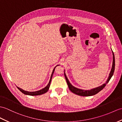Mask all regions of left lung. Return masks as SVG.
<instances>
[{"instance_id": "8db88e82", "label": "left lung", "mask_w": 122, "mask_h": 122, "mask_svg": "<svg viewBox=\"0 0 122 122\" xmlns=\"http://www.w3.org/2000/svg\"><path fill=\"white\" fill-rule=\"evenodd\" d=\"M112 55H113V63H112V69H111V71H110L108 78H107V81L106 82V83L102 84V85H101L100 86L95 88H93V89H92L90 90H83V89H81L77 88L73 86L70 83L69 80L67 79V78L66 77V73H65V70H64L65 78H66V81L68 87H69V89L71 90V91L73 93H75V94L81 96H92L97 94V93L100 92L101 90H102L104 88V87L106 86V85L108 83V82L110 80V79L111 78L112 76L113 75V73H114V72L115 57H114V53H113L112 50Z\"/></svg>"}]
</instances>
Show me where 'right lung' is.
<instances>
[{"instance_id":"obj_1","label":"right lung","mask_w":122,"mask_h":122,"mask_svg":"<svg viewBox=\"0 0 122 122\" xmlns=\"http://www.w3.org/2000/svg\"><path fill=\"white\" fill-rule=\"evenodd\" d=\"M58 66H59V65H58ZM56 66L53 69V71L52 72V74H51V77H50V81H49V83L45 87V88H42L41 90H38V91H36V92H27V91H25V90L22 89L21 88H19L18 87H17V88L20 90V91H21L23 93H24V94L25 95H30V96H38V95H42L44 94V93H46L48 92V90H49V87L50 86V84H51V80H52V76H53V73H54L55 72V68L56 67Z\"/></svg>"}]
</instances>
